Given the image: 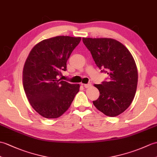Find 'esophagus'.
I'll return each mask as SVG.
<instances>
[{"label":"esophagus","mask_w":157,"mask_h":157,"mask_svg":"<svg viewBox=\"0 0 157 157\" xmlns=\"http://www.w3.org/2000/svg\"><path fill=\"white\" fill-rule=\"evenodd\" d=\"M83 86H84L86 88H88V87L92 86V83L91 82H89L88 83H86V84H83Z\"/></svg>","instance_id":"esophagus-1"}]
</instances>
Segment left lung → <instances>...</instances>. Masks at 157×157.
<instances>
[{
	"label": "left lung",
	"mask_w": 157,
	"mask_h": 157,
	"mask_svg": "<svg viewBox=\"0 0 157 157\" xmlns=\"http://www.w3.org/2000/svg\"><path fill=\"white\" fill-rule=\"evenodd\" d=\"M101 72L108 81L95 84L100 92L93 104L105 115L114 117L124 112L134 99L138 71L132 54L121 43L110 38H82Z\"/></svg>",
	"instance_id": "obj_1"
}]
</instances>
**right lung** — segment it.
<instances>
[{"instance_id": "add662e5", "label": "right lung", "mask_w": 157, "mask_h": 157, "mask_svg": "<svg viewBox=\"0 0 157 157\" xmlns=\"http://www.w3.org/2000/svg\"><path fill=\"white\" fill-rule=\"evenodd\" d=\"M81 37L57 36L43 40L29 53L23 71L25 92L29 103L46 118H57L67 110L79 85L59 79Z\"/></svg>"}]
</instances>
